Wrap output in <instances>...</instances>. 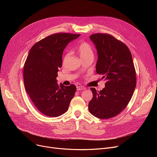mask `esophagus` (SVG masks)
Masks as SVG:
<instances>
[{
	"mask_svg": "<svg viewBox=\"0 0 157 157\" xmlns=\"http://www.w3.org/2000/svg\"><path fill=\"white\" fill-rule=\"evenodd\" d=\"M86 88L84 86H77V90L78 91H82V90H84V89H86Z\"/></svg>",
	"mask_w": 157,
	"mask_h": 157,
	"instance_id": "obj_1",
	"label": "esophagus"
}]
</instances>
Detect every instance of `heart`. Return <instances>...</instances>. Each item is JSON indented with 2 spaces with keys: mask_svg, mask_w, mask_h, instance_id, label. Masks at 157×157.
Returning a JSON list of instances; mask_svg holds the SVG:
<instances>
[{
  "mask_svg": "<svg viewBox=\"0 0 157 157\" xmlns=\"http://www.w3.org/2000/svg\"><path fill=\"white\" fill-rule=\"evenodd\" d=\"M77 52L78 53L79 56L82 59V60L88 59V58H94V50L93 47L90 44L87 42L82 41L81 42L77 48ZM70 52H68L64 58H67L69 56Z\"/></svg>",
  "mask_w": 157,
  "mask_h": 157,
  "instance_id": "1",
  "label": "heart"
}]
</instances>
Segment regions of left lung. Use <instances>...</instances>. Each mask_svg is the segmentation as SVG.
I'll return each instance as SVG.
<instances>
[{
  "label": "left lung",
  "mask_w": 157,
  "mask_h": 157,
  "mask_svg": "<svg viewBox=\"0 0 157 157\" xmlns=\"http://www.w3.org/2000/svg\"><path fill=\"white\" fill-rule=\"evenodd\" d=\"M98 55L96 73L105 81L100 91L91 87L93 97L89 110L102 119L116 116L127 107L136 86V73L128 48L121 41L106 33L90 36Z\"/></svg>",
  "instance_id": "obj_1"
}]
</instances>
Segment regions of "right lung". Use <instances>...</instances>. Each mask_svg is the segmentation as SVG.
<instances>
[{"instance_id": "1", "label": "right lung", "mask_w": 157, "mask_h": 157, "mask_svg": "<svg viewBox=\"0 0 157 157\" xmlns=\"http://www.w3.org/2000/svg\"><path fill=\"white\" fill-rule=\"evenodd\" d=\"M79 35L55 33L36 43L29 52L24 68L25 87L36 109L47 116L56 117L65 113L75 96L76 87L58 85L56 77L64 49Z\"/></svg>"}]
</instances>
